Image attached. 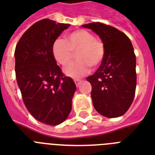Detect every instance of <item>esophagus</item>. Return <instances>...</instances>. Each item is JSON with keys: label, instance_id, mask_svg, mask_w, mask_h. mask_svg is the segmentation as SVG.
<instances>
[{"label": "esophagus", "instance_id": "obj_1", "mask_svg": "<svg viewBox=\"0 0 155 155\" xmlns=\"http://www.w3.org/2000/svg\"><path fill=\"white\" fill-rule=\"evenodd\" d=\"M74 81H75V85H76V86H79V85H80V82H81V80H75Z\"/></svg>", "mask_w": 155, "mask_h": 155}]
</instances>
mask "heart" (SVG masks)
Listing matches in <instances>:
<instances>
[{
	"label": "heart",
	"mask_w": 155,
	"mask_h": 155,
	"mask_svg": "<svg viewBox=\"0 0 155 155\" xmlns=\"http://www.w3.org/2000/svg\"><path fill=\"white\" fill-rule=\"evenodd\" d=\"M77 52L78 61L65 68L66 75L72 78H80L88 71L89 67H97L104 56V46L94 35L84 30H79L66 35V40L57 38L52 46L54 58L59 64L68 65Z\"/></svg>",
	"instance_id": "heart-1"
}]
</instances>
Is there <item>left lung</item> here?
I'll use <instances>...</instances> for the list:
<instances>
[{"label":"left lung","mask_w":155,"mask_h":155,"mask_svg":"<svg viewBox=\"0 0 155 155\" xmlns=\"http://www.w3.org/2000/svg\"><path fill=\"white\" fill-rule=\"evenodd\" d=\"M101 39L104 56L97 71L87 80L92 85V104L101 115L115 118L132 104L137 75L136 56L130 38L120 30L100 22L83 25Z\"/></svg>","instance_id":"8db88e82"}]
</instances>
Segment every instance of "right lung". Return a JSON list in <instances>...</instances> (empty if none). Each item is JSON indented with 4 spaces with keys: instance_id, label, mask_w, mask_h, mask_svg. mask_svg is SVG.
Listing matches in <instances>:
<instances>
[{
    "instance_id": "add662e5",
    "label": "right lung",
    "mask_w": 155,
    "mask_h": 155,
    "mask_svg": "<svg viewBox=\"0 0 155 155\" xmlns=\"http://www.w3.org/2000/svg\"><path fill=\"white\" fill-rule=\"evenodd\" d=\"M70 24L42 19L28 29L15 49L16 79L27 110L40 122L58 125L68 118L76 87L63 75L52 46Z\"/></svg>"
}]
</instances>
